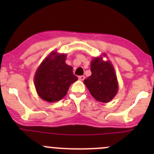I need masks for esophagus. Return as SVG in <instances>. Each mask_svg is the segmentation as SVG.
I'll return each instance as SVG.
<instances>
[{
    "label": "esophagus",
    "instance_id": "esophagus-1",
    "mask_svg": "<svg viewBox=\"0 0 154 154\" xmlns=\"http://www.w3.org/2000/svg\"><path fill=\"white\" fill-rule=\"evenodd\" d=\"M78 79L80 80H84V79H85V76H83V75H81V76H79L78 77Z\"/></svg>",
    "mask_w": 154,
    "mask_h": 154
}]
</instances>
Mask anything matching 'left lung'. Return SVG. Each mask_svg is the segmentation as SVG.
<instances>
[{"mask_svg":"<svg viewBox=\"0 0 154 154\" xmlns=\"http://www.w3.org/2000/svg\"><path fill=\"white\" fill-rule=\"evenodd\" d=\"M91 75L84 80L90 93L94 99L106 103L116 96L118 83L114 68L110 62L95 58L91 63Z\"/></svg>","mask_w":154,"mask_h":154,"instance_id":"left-lung-1","label":"left lung"}]
</instances>
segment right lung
<instances>
[{"label": "right lung", "mask_w": 154, "mask_h": 154, "mask_svg": "<svg viewBox=\"0 0 154 154\" xmlns=\"http://www.w3.org/2000/svg\"><path fill=\"white\" fill-rule=\"evenodd\" d=\"M66 55H57L56 52L43 61L35 74V86L37 93L48 102L60 100L66 95L71 83L77 80L72 67L68 66Z\"/></svg>", "instance_id": "add662e5"}]
</instances>
